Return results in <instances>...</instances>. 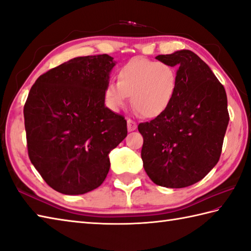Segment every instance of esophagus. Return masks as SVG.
I'll return each mask as SVG.
<instances>
[{"label": "esophagus", "instance_id": "1", "mask_svg": "<svg viewBox=\"0 0 251 251\" xmlns=\"http://www.w3.org/2000/svg\"><path fill=\"white\" fill-rule=\"evenodd\" d=\"M136 128H137V123L130 119L127 120V129H128V131H132Z\"/></svg>", "mask_w": 251, "mask_h": 251}]
</instances>
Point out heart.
Returning <instances> with one entry per match:
<instances>
[{"instance_id": "b5f03b06", "label": "heart", "mask_w": 251, "mask_h": 251, "mask_svg": "<svg viewBox=\"0 0 251 251\" xmlns=\"http://www.w3.org/2000/svg\"><path fill=\"white\" fill-rule=\"evenodd\" d=\"M177 86L178 74L174 66L137 56L120 68L117 82L107 83L103 97L113 111H120L131 97V104L139 114L153 119L169 109Z\"/></svg>"}]
</instances>
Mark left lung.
<instances>
[{
    "label": "left lung",
    "instance_id": "1",
    "mask_svg": "<svg viewBox=\"0 0 251 251\" xmlns=\"http://www.w3.org/2000/svg\"><path fill=\"white\" fill-rule=\"evenodd\" d=\"M177 66V92L170 107L140 123L141 159L154 184L184 188L202 179L219 162L229 121L227 97L211 68L189 50L158 55Z\"/></svg>",
    "mask_w": 251,
    "mask_h": 251
}]
</instances>
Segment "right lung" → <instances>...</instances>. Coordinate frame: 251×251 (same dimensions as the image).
<instances>
[{"label":"right lung","mask_w":251,"mask_h":251,"mask_svg":"<svg viewBox=\"0 0 251 251\" xmlns=\"http://www.w3.org/2000/svg\"><path fill=\"white\" fill-rule=\"evenodd\" d=\"M115 61L107 54L72 58L43 74L24 106L28 154L54 190L82 195L99 187L110 152L127 136V123L104 104Z\"/></svg>","instance_id":"obj_1"}]
</instances>
